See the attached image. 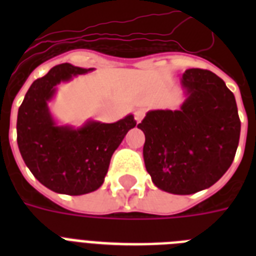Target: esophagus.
<instances>
[{
    "label": "esophagus",
    "mask_w": 256,
    "mask_h": 256,
    "mask_svg": "<svg viewBox=\"0 0 256 256\" xmlns=\"http://www.w3.org/2000/svg\"><path fill=\"white\" fill-rule=\"evenodd\" d=\"M134 116H136V122H140V120H144V108H138L136 112H134Z\"/></svg>",
    "instance_id": "34e87169"
}]
</instances>
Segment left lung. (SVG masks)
Instances as JSON below:
<instances>
[{
  "instance_id": "left-lung-1",
  "label": "left lung",
  "mask_w": 256,
  "mask_h": 256,
  "mask_svg": "<svg viewBox=\"0 0 256 256\" xmlns=\"http://www.w3.org/2000/svg\"><path fill=\"white\" fill-rule=\"evenodd\" d=\"M186 100L179 110H152L138 128L152 183L176 195L208 188L234 160L240 120L234 94L212 72L187 69Z\"/></svg>"
}]
</instances>
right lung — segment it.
<instances>
[{
    "instance_id": "1",
    "label": "right lung",
    "mask_w": 256,
    "mask_h": 256,
    "mask_svg": "<svg viewBox=\"0 0 256 256\" xmlns=\"http://www.w3.org/2000/svg\"><path fill=\"white\" fill-rule=\"evenodd\" d=\"M92 70L70 64L54 66L33 82L18 108L17 144L22 160L44 186L58 194L84 195L100 188L112 152L136 124L132 114L114 124H57L48 106L57 85Z\"/></svg>"
}]
</instances>
